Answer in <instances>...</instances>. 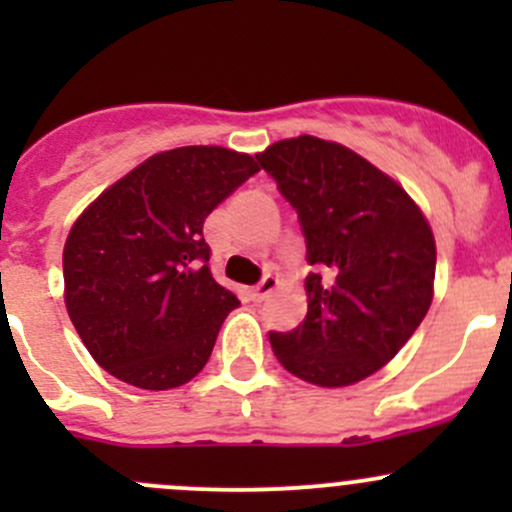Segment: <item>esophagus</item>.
<instances>
[{"label":"esophagus","instance_id":"obj_1","mask_svg":"<svg viewBox=\"0 0 512 512\" xmlns=\"http://www.w3.org/2000/svg\"><path fill=\"white\" fill-rule=\"evenodd\" d=\"M277 282H280V280H277L275 275H265V277H262V280L257 282L255 287H252V292H255V299L270 297V292L277 287Z\"/></svg>","mask_w":512,"mask_h":512}]
</instances>
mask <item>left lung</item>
<instances>
[{
  "mask_svg": "<svg viewBox=\"0 0 512 512\" xmlns=\"http://www.w3.org/2000/svg\"><path fill=\"white\" fill-rule=\"evenodd\" d=\"M255 158L297 210L314 267L304 322L270 332L275 356L309 384H356L399 354L431 307V227L399 183L339 143L299 136Z\"/></svg>",
  "mask_w": 512,
  "mask_h": 512,
  "instance_id": "obj_1",
  "label": "left lung"
}]
</instances>
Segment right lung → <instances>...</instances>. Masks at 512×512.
Segmentation results:
<instances>
[{"label": "right lung", "mask_w": 512, "mask_h": 512, "mask_svg": "<svg viewBox=\"0 0 512 512\" xmlns=\"http://www.w3.org/2000/svg\"><path fill=\"white\" fill-rule=\"evenodd\" d=\"M260 165L220 146L158 153L84 210L64 245L66 309L116 379L165 391L193 379L237 297L210 272L203 223Z\"/></svg>", "instance_id": "right-lung-1"}]
</instances>
